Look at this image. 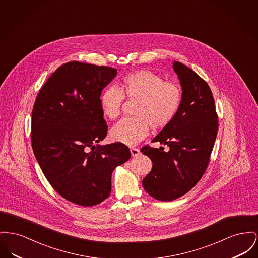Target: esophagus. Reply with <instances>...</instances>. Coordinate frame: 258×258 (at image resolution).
<instances>
[{"instance_id":"obj_1","label":"esophagus","mask_w":258,"mask_h":258,"mask_svg":"<svg viewBox=\"0 0 258 258\" xmlns=\"http://www.w3.org/2000/svg\"><path fill=\"white\" fill-rule=\"evenodd\" d=\"M131 154H132L133 157H137V156H139L140 151L137 148H131Z\"/></svg>"}]
</instances>
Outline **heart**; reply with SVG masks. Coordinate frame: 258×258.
I'll return each mask as SVG.
<instances>
[{
    "mask_svg": "<svg viewBox=\"0 0 258 258\" xmlns=\"http://www.w3.org/2000/svg\"><path fill=\"white\" fill-rule=\"evenodd\" d=\"M124 96L137 101L136 117L124 118L110 131L113 142L134 146L155 130L167 126L176 117L182 104L180 86L165 81L150 70H138L122 77L120 89L111 86L102 91L100 106L104 116L116 120L121 114Z\"/></svg>",
    "mask_w": 258,
    "mask_h": 258,
    "instance_id": "heart-1",
    "label": "heart"
}]
</instances>
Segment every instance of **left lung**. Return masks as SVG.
I'll return each instance as SVG.
<instances>
[{
    "instance_id": "obj_1",
    "label": "left lung",
    "mask_w": 258,
    "mask_h": 258,
    "mask_svg": "<svg viewBox=\"0 0 258 258\" xmlns=\"http://www.w3.org/2000/svg\"><path fill=\"white\" fill-rule=\"evenodd\" d=\"M173 69L182 87L181 107L174 120L153 139L169 150L149 145L140 149L153 163L142 185L151 197L164 202L181 197L200 181L218 132V116L207 82L178 61L173 62Z\"/></svg>"
}]
</instances>
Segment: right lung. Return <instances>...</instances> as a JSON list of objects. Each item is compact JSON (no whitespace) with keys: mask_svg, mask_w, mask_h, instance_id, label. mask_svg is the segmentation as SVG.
Wrapping results in <instances>:
<instances>
[{"mask_svg":"<svg viewBox=\"0 0 258 258\" xmlns=\"http://www.w3.org/2000/svg\"><path fill=\"white\" fill-rule=\"evenodd\" d=\"M117 69L70 61L53 72L32 111L31 142L47 181L64 199L83 207L103 202L115 167L131 158L126 145H96L107 136L102 90Z\"/></svg>","mask_w":258,"mask_h":258,"instance_id":"add662e5","label":"right lung"}]
</instances>
